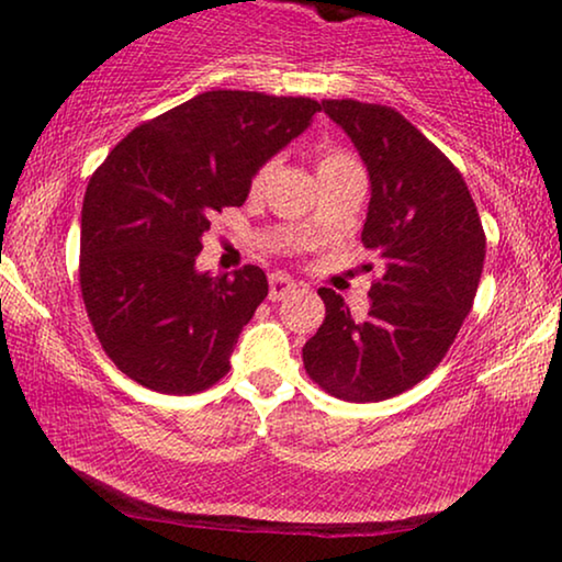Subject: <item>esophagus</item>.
<instances>
[{
  "label": "esophagus",
  "instance_id": "esophagus-1",
  "mask_svg": "<svg viewBox=\"0 0 562 562\" xmlns=\"http://www.w3.org/2000/svg\"><path fill=\"white\" fill-rule=\"evenodd\" d=\"M294 289H296V283L291 281L289 276H283V273H273L271 279H268V299H271V302L286 299Z\"/></svg>",
  "mask_w": 562,
  "mask_h": 562
}]
</instances>
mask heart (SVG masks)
I'll use <instances>...</instances> for the list:
<instances>
[{"label": "heart", "mask_w": 562, "mask_h": 562, "mask_svg": "<svg viewBox=\"0 0 562 562\" xmlns=\"http://www.w3.org/2000/svg\"><path fill=\"white\" fill-rule=\"evenodd\" d=\"M345 160H356L350 156V153H345V150H325L319 156V166H327V164H345ZM268 173H271V166H260L258 171H256V176H252V189H260L266 183V179H268Z\"/></svg>", "instance_id": "b5f03b06"}]
</instances>
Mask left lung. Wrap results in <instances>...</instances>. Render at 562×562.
<instances>
[{"label":"left lung","instance_id":"8db88e82","mask_svg":"<svg viewBox=\"0 0 562 562\" xmlns=\"http://www.w3.org/2000/svg\"><path fill=\"white\" fill-rule=\"evenodd\" d=\"M368 166L371 204L360 240L383 260L363 319L319 289L325 322L304 345V368L342 402H383L417 386L456 342L479 291L486 235L463 176L404 114L325 99Z\"/></svg>","mask_w":562,"mask_h":562}]
</instances>
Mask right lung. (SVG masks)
Listing matches in <instances>:
<instances>
[{"label":"right lung","mask_w":562,"mask_h":562,"mask_svg":"<svg viewBox=\"0 0 562 562\" xmlns=\"http://www.w3.org/2000/svg\"><path fill=\"white\" fill-rule=\"evenodd\" d=\"M319 102L204 91L143 122L91 173L79 281L114 366L160 394H199L229 371L237 337L268 296L266 273H199L210 217L248 199L268 158L302 135Z\"/></svg>","instance_id":"obj_1"}]
</instances>
